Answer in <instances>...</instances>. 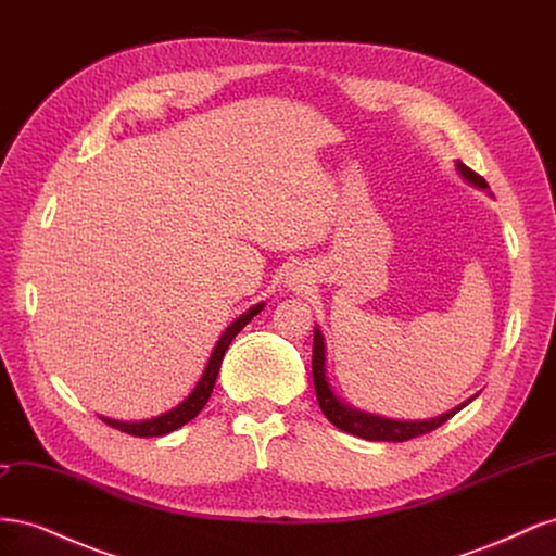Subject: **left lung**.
<instances>
[{
  "label": "left lung",
  "instance_id": "8db88e82",
  "mask_svg": "<svg viewBox=\"0 0 556 556\" xmlns=\"http://www.w3.org/2000/svg\"><path fill=\"white\" fill-rule=\"evenodd\" d=\"M457 172L470 182L476 185L480 190H486L490 185L486 180L476 174L473 169H468L464 162H457ZM313 382H315V394H317V403L323 413L327 415L329 422L333 427H339L341 431H348L352 435H359V439L366 441H392V443H403V441H410L417 439V435L429 433L433 429H439L441 425H445L450 417L457 415L468 401H464L462 406H457L454 410L441 415V417H433V419H425V422H403V419H387V417H378V415H368L362 413L357 408H350L345 403L331 392V387L327 382L325 376V336L315 327L313 331Z\"/></svg>",
  "mask_w": 556,
  "mask_h": 556
}]
</instances>
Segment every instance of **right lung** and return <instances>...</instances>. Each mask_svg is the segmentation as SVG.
<instances>
[{
	"label": "right lung",
	"mask_w": 556,
	"mask_h": 556,
	"mask_svg": "<svg viewBox=\"0 0 556 556\" xmlns=\"http://www.w3.org/2000/svg\"><path fill=\"white\" fill-rule=\"evenodd\" d=\"M264 308V304H257L252 306L250 311H245L241 317L233 319V323L225 329V333L220 336V341L215 343L213 348V355L206 364V371L204 376H201V380L197 382V387L192 390V394L185 399L182 403H178L176 408H172L169 413H164L160 417H153V419H143V422H117V419H109V417H102L104 422L113 429H121L129 435H139V439H153V435H164V433H172L176 429H180L182 425H188L190 419H194L201 408L206 406L211 394H213V387H215V378H217V371H220V364H223V357L227 348L231 345L233 336H237L252 317H255L260 311Z\"/></svg>",
	"instance_id": "add662e5"
}]
</instances>
